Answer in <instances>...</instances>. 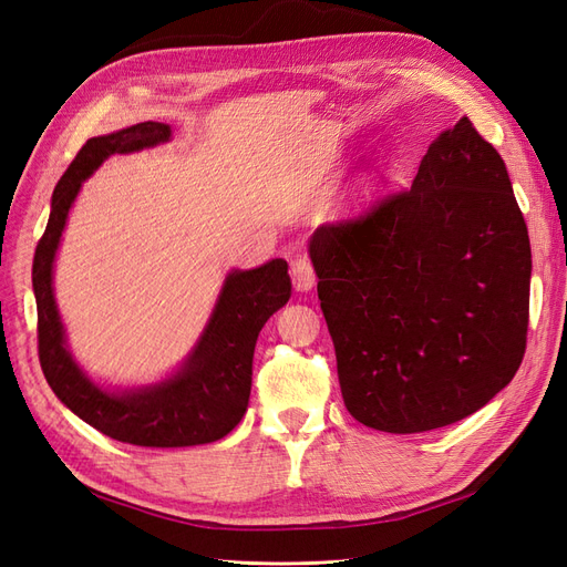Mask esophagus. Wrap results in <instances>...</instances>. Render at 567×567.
I'll list each match as a JSON object with an SVG mask.
<instances>
[{"instance_id":"obj_1","label":"esophagus","mask_w":567,"mask_h":567,"mask_svg":"<svg viewBox=\"0 0 567 567\" xmlns=\"http://www.w3.org/2000/svg\"><path fill=\"white\" fill-rule=\"evenodd\" d=\"M290 274H293V284L300 293H307V290H312L317 284L315 267L310 260H307V257H298V260L290 265Z\"/></svg>"}]
</instances>
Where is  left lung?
<instances>
[{
  "instance_id": "obj_1",
  "label": "left lung",
  "mask_w": 567,
  "mask_h": 567,
  "mask_svg": "<svg viewBox=\"0 0 567 567\" xmlns=\"http://www.w3.org/2000/svg\"><path fill=\"white\" fill-rule=\"evenodd\" d=\"M350 414L423 433L483 409L525 354L532 252L506 165L468 117L427 146L409 192L310 238Z\"/></svg>"
}]
</instances>
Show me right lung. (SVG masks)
Returning a JSON list of instances; mask_svg holds the SVG:
<instances>
[{"mask_svg":"<svg viewBox=\"0 0 567 567\" xmlns=\"http://www.w3.org/2000/svg\"><path fill=\"white\" fill-rule=\"evenodd\" d=\"M169 140L173 127L153 120L92 136L54 188L47 229L32 262L40 364L49 388L99 433L136 447H194L231 433L250 400L257 336L290 298L288 265L281 257L252 269H231L198 340L175 371L153 383L111 388L82 369L68 346L54 296V265L68 213L82 184L104 161Z\"/></svg>","mask_w":567,"mask_h":567,"instance_id":"add662e5","label":"right lung"}]
</instances>
